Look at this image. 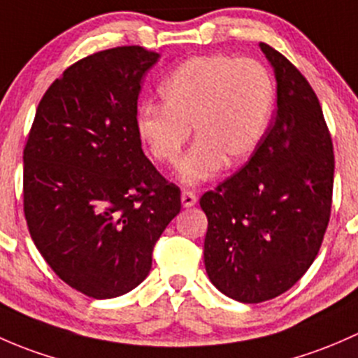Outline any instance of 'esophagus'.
I'll return each instance as SVG.
<instances>
[{
    "label": "esophagus",
    "instance_id": "34e87169",
    "mask_svg": "<svg viewBox=\"0 0 358 358\" xmlns=\"http://www.w3.org/2000/svg\"><path fill=\"white\" fill-rule=\"evenodd\" d=\"M180 201H182V205L186 206V208H189V206H194V205H196L198 198H196V194L193 193V191L184 189L182 193H180Z\"/></svg>",
    "mask_w": 358,
    "mask_h": 358
}]
</instances>
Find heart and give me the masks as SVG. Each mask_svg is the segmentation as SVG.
I'll list each match as a JSON object with an SVG mask.
<instances>
[{
  "label": "heart",
  "mask_w": 358,
  "mask_h": 358,
  "mask_svg": "<svg viewBox=\"0 0 358 358\" xmlns=\"http://www.w3.org/2000/svg\"><path fill=\"white\" fill-rule=\"evenodd\" d=\"M158 93L164 105L139 108V139L153 160L176 165L193 127L196 143L180 164L179 178L196 186L257 152L274 115L278 86L264 62L206 55L178 65Z\"/></svg>",
  "instance_id": "1"
}]
</instances>
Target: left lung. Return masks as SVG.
Instances as JSON below:
<instances>
[{
  "label": "left lung",
  "mask_w": 358,
  "mask_h": 358,
  "mask_svg": "<svg viewBox=\"0 0 358 358\" xmlns=\"http://www.w3.org/2000/svg\"><path fill=\"white\" fill-rule=\"evenodd\" d=\"M260 48L278 83L274 122L245 167L200 198L206 274L243 303L272 300L300 281L333 203V141L319 98L288 58Z\"/></svg>",
  "instance_id": "8db88e82"
}]
</instances>
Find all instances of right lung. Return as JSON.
I'll use <instances>...</instances> for the list:
<instances>
[{"mask_svg":"<svg viewBox=\"0 0 358 358\" xmlns=\"http://www.w3.org/2000/svg\"><path fill=\"white\" fill-rule=\"evenodd\" d=\"M160 55L119 46L55 80L24 148V213L55 274L86 296L145 281L155 243L180 212V189L145 157L136 129L141 79Z\"/></svg>","mask_w":358,"mask_h":358,"instance_id":"right-lung-1","label":"right lung"}]
</instances>
